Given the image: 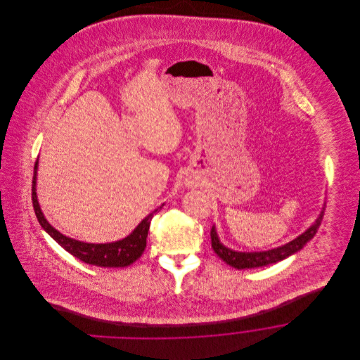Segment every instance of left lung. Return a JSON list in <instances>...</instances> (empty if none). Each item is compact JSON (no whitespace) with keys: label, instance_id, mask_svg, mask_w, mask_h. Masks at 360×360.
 Here are the masks:
<instances>
[{"label":"left lung","instance_id":"8db88e82","mask_svg":"<svg viewBox=\"0 0 360 360\" xmlns=\"http://www.w3.org/2000/svg\"><path fill=\"white\" fill-rule=\"evenodd\" d=\"M324 209H326V205L321 209L316 221L309 227L305 233H302L295 240H292V241H290L285 245H281L278 248L269 250V251H262V252H237V251H233V250L224 247L220 243L214 226L210 230L212 248H213L214 254L220 257L223 262H226L227 264H230L231 267H236L238 270L257 269V267H262V266H267V264L280 262V260L291 257L292 254L301 251L307 245V243H309L316 236V233H317V230L321 224L323 216H324Z\"/></svg>","mask_w":360,"mask_h":360}]
</instances>
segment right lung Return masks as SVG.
I'll use <instances>...</instances> for the list:
<instances>
[{
    "mask_svg": "<svg viewBox=\"0 0 360 360\" xmlns=\"http://www.w3.org/2000/svg\"><path fill=\"white\" fill-rule=\"evenodd\" d=\"M37 163L39 162H36V165H34V177H33V186H32L33 207H34L37 220L41 224V227L65 251H68L70 255L80 259L84 263L94 264L98 267H126L143 255V252L147 247V236H148L151 220H153L154 214H156L163 205L156 207L154 212H151L133 230V233L123 240H119L115 243H108V244H89V243H82V241L69 238L52 227L40 209L37 194H36Z\"/></svg>",
    "mask_w": 360,
    "mask_h": 360,
    "instance_id": "add662e5",
    "label": "right lung"
}]
</instances>
